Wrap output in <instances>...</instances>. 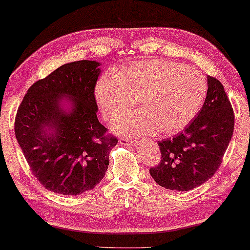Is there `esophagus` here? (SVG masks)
I'll use <instances>...</instances> for the list:
<instances>
[{
	"instance_id": "1",
	"label": "esophagus",
	"mask_w": 250,
	"mask_h": 250,
	"mask_svg": "<svg viewBox=\"0 0 250 250\" xmlns=\"http://www.w3.org/2000/svg\"><path fill=\"white\" fill-rule=\"evenodd\" d=\"M120 143L123 145H127V146H133L135 145L134 141L128 140V138H120Z\"/></svg>"
}]
</instances>
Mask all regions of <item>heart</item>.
Wrapping results in <instances>:
<instances>
[{"mask_svg":"<svg viewBox=\"0 0 250 250\" xmlns=\"http://www.w3.org/2000/svg\"><path fill=\"white\" fill-rule=\"evenodd\" d=\"M206 94L202 72L161 59L137 61L106 73L95 86L97 103L108 121L124 115L136 100L140 109L113 125L126 136L181 132L199 113Z\"/></svg>","mask_w":250,"mask_h":250,"instance_id":"obj_1","label":"heart"}]
</instances>
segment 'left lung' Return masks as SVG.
I'll return each mask as SVG.
<instances>
[{
    "instance_id": "left-lung-1",
    "label": "left lung",
    "mask_w": 250,
    "mask_h": 250,
    "mask_svg": "<svg viewBox=\"0 0 250 250\" xmlns=\"http://www.w3.org/2000/svg\"><path fill=\"white\" fill-rule=\"evenodd\" d=\"M202 109L182 133L158 142L162 161L149 173L159 186L186 191L216 173L234 132L235 116L223 84L207 77Z\"/></svg>"
}]
</instances>
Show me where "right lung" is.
Here are the masks:
<instances>
[{
	"instance_id": "add662e5",
	"label": "right lung",
	"mask_w": 250,
	"mask_h": 250,
	"mask_svg": "<svg viewBox=\"0 0 250 250\" xmlns=\"http://www.w3.org/2000/svg\"><path fill=\"white\" fill-rule=\"evenodd\" d=\"M100 62L64 64L28 88L15 136L39 182L53 193L81 195L105 176L117 138L97 118L94 89Z\"/></svg>"
}]
</instances>
